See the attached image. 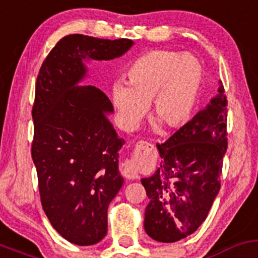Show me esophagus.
Masks as SVG:
<instances>
[{"mask_svg": "<svg viewBox=\"0 0 258 258\" xmlns=\"http://www.w3.org/2000/svg\"><path fill=\"white\" fill-rule=\"evenodd\" d=\"M149 146H151V144H149L148 141L140 140V141H138L137 145H135V148H137V150L140 151V150H145V149L149 148ZM121 173H123V176L128 179H137L138 178L137 168H135L134 163H133L132 161H125L123 163V166H121Z\"/></svg>", "mask_w": 258, "mask_h": 258, "instance_id": "34e87169", "label": "esophagus"}]
</instances>
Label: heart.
<instances>
[{"label": "heart", "mask_w": 258, "mask_h": 258, "mask_svg": "<svg viewBox=\"0 0 258 258\" xmlns=\"http://www.w3.org/2000/svg\"><path fill=\"white\" fill-rule=\"evenodd\" d=\"M128 84L112 87V102L119 124L133 130L151 103V117L165 129H176L192 117L204 71L192 55L172 50H151L137 57L126 70Z\"/></svg>", "instance_id": "1"}]
</instances>
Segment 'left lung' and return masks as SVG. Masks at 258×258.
Segmentation results:
<instances>
[{
  "label": "left lung",
  "instance_id": "1",
  "mask_svg": "<svg viewBox=\"0 0 258 258\" xmlns=\"http://www.w3.org/2000/svg\"><path fill=\"white\" fill-rule=\"evenodd\" d=\"M228 99L224 86L206 109L163 144L162 162L141 179L149 202L145 231L160 242H176L193 234L208 217L220 189L223 157L228 149Z\"/></svg>",
  "mask_w": 258,
  "mask_h": 258
}]
</instances>
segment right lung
<instances>
[{"label":"right lung","instance_id":"right-lung-1","mask_svg":"<svg viewBox=\"0 0 258 258\" xmlns=\"http://www.w3.org/2000/svg\"><path fill=\"white\" fill-rule=\"evenodd\" d=\"M132 45L124 38L66 35L37 77L32 159L41 206L52 228L75 245H95L106 236L108 206L124 181L118 151L125 141L106 117L113 104L95 86H76L86 74L82 60L115 59Z\"/></svg>","mask_w":258,"mask_h":258}]
</instances>
